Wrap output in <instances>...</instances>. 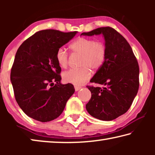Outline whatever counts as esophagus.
Returning <instances> with one entry per match:
<instances>
[{
    "label": "esophagus",
    "instance_id": "34e87169",
    "mask_svg": "<svg viewBox=\"0 0 155 155\" xmlns=\"http://www.w3.org/2000/svg\"><path fill=\"white\" fill-rule=\"evenodd\" d=\"M74 89H75V91H77L79 90H81V87H78V86H74Z\"/></svg>",
    "mask_w": 155,
    "mask_h": 155
}]
</instances>
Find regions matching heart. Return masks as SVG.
Segmentation results:
<instances>
[{"label": "heart", "instance_id": "obj_1", "mask_svg": "<svg viewBox=\"0 0 155 155\" xmlns=\"http://www.w3.org/2000/svg\"><path fill=\"white\" fill-rule=\"evenodd\" d=\"M74 53L82 55L80 69H70L63 74V78L66 83L81 85L91 77V71L98 69L105 61L107 49L101 41H96L91 38H80L70 46ZM56 59L62 68H66L69 63V54L66 50L60 48L57 50Z\"/></svg>", "mask_w": 155, "mask_h": 155}]
</instances>
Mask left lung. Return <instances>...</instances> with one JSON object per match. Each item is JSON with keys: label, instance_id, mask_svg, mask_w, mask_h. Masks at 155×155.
I'll return each mask as SVG.
<instances>
[{"label": "left lung", "instance_id": "left-lung-1", "mask_svg": "<svg viewBox=\"0 0 155 155\" xmlns=\"http://www.w3.org/2000/svg\"><path fill=\"white\" fill-rule=\"evenodd\" d=\"M101 34L104 39L107 56L90 82L104 87L87 86L91 97L85 107L95 118L111 121L125 114L132 104L140 85V69L130 44L114 28L101 27L81 35Z\"/></svg>", "mask_w": 155, "mask_h": 155}]
</instances>
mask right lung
Here are the masks:
<instances>
[{
	"label": "right lung",
	"mask_w": 155,
	"mask_h": 155,
	"mask_svg": "<svg viewBox=\"0 0 155 155\" xmlns=\"http://www.w3.org/2000/svg\"><path fill=\"white\" fill-rule=\"evenodd\" d=\"M77 31L47 29L35 33L21 44L11 70L15 101L28 117L46 122L58 117L74 93L72 84H61L57 50Z\"/></svg>",
	"instance_id": "1"
}]
</instances>
